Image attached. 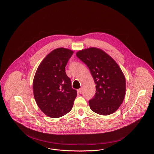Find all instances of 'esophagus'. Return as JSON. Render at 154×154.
<instances>
[{
  "label": "esophagus",
  "instance_id": "34e87169",
  "mask_svg": "<svg viewBox=\"0 0 154 154\" xmlns=\"http://www.w3.org/2000/svg\"><path fill=\"white\" fill-rule=\"evenodd\" d=\"M77 91H78V92H79V94H81V93L82 92V88H80V89H79Z\"/></svg>",
  "mask_w": 154,
  "mask_h": 154
}]
</instances>
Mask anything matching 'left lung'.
Listing matches in <instances>:
<instances>
[{
	"instance_id": "obj_1",
	"label": "left lung",
	"mask_w": 154,
	"mask_h": 154,
	"mask_svg": "<svg viewBox=\"0 0 154 154\" xmlns=\"http://www.w3.org/2000/svg\"><path fill=\"white\" fill-rule=\"evenodd\" d=\"M76 56L88 66L96 85L95 96L89 101L91 109L102 116L113 114L122 104L126 94V80L121 68L100 48L82 49Z\"/></svg>"
}]
</instances>
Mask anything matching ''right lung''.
Returning a JSON list of instances; mask_svg holds the SVG:
<instances>
[{"mask_svg": "<svg viewBox=\"0 0 154 154\" xmlns=\"http://www.w3.org/2000/svg\"><path fill=\"white\" fill-rule=\"evenodd\" d=\"M73 53L69 49L56 48L43 59L35 72L34 97L38 107L49 117H61L72 108L77 94L65 68Z\"/></svg>", "mask_w": 154, "mask_h": 154, "instance_id": "add662e5", "label": "right lung"}]
</instances>
